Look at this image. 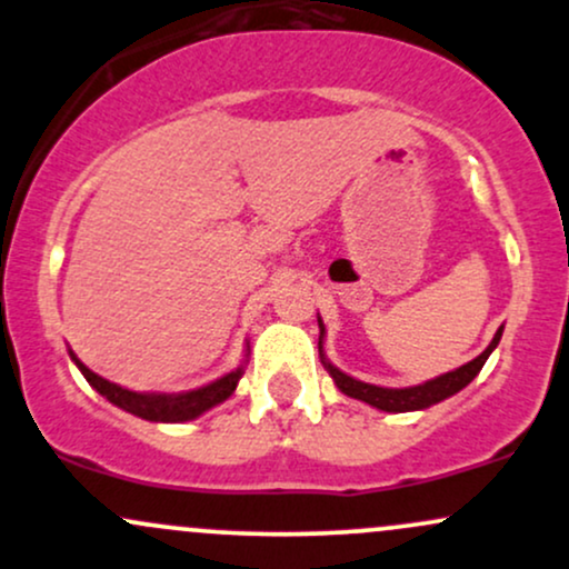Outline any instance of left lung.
Listing matches in <instances>:
<instances>
[{"label":"left lung","mask_w":569,"mask_h":569,"mask_svg":"<svg viewBox=\"0 0 569 569\" xmlns=\"http://www.w3.org/2000/svg\"><path fill=\"white\" fill-rule=\"evenodd\" d=\"M318 329H321V337H318V356H321L323 369L329 371L331 380H335L337 388L342 390L345 396L358 398V401L369 403V407H375V409H380V411H393V415H398V411L428 409V407H433V403L443 401V398L460 393V390L466 388V385L471 382L476 375H479L481 367H485L487 358L492 356V350L498 348V342H500V337H502V326H500V329L495 331L492 342L487 345V350L481 352V356H476L473 361L462 363L460 369L447 371V375L433 377V380H428V382H422V385H411V388H382V385L361 382V380H356V377H350V375H345V371H339L335 363H331L329 358H326V352H323L326 326L321 321V316H318Z\"/></svg>","instance_id":"1"}]
</instances>
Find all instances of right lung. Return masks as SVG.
Listing matches in <instances>:
<instances>
[{
    "instance_id": "obj_1",
    "label": "right lung",
    "mask_w": 569,
    "mask_h": 569,
    "mask_svg": "<svg viewBox=\"0 0 569 569\" xmlns=\"http://www.w3.org/2000/svg\"><path fill=\"white\" fill-rule=\"evenodd\" d=\"M69 356L71 361L77 363V369L82 371L84 380L93 385L98 393L107 398L109 403H114V407H120L122 411H130V415L141 417V420H149V422H187V420H194V417H200L202 411L219 407L221 401H227V398L234 393V388H238L240 377H243L246 371L248 342H246V361L240 363L238 369L227 371L224 377L202 385V388L181 390V393H139V390H128L122 388V385L103 380V377H98L96 371H90L80 358L74 356V350H69Z\"/></svg>"
}]
</instances>
